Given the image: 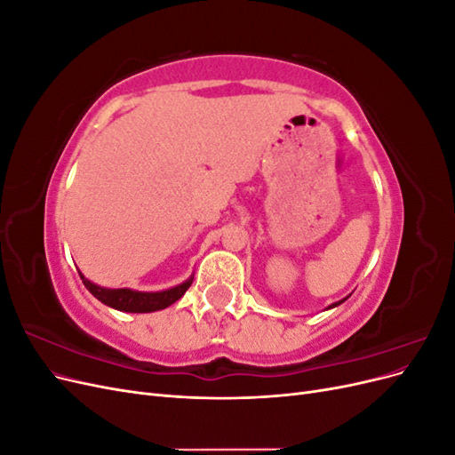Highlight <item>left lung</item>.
Listing matches in <instances>:
<instances>
[{
    "instance_id": "1",
    "label": "left lung",
    "mask_w": 455,
    "mask_h": 455,
    "mask_svg": "<svg viewBox=\"0 0 455 455\" xmlns=\"http://www.w3.org/2000/svg\"><path fill=\"white\" fill-rule=\"evenodd\" d=\"M341 301H346V299H341ZM341 301H338V304H332V306H330V307H336V306H339V304H341Z\"/></svg>"
}]
</instances>
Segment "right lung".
<instances>
[{"label": "right lung", "instance_id": "right-lung-1", "mask_svg": "<svg viewBox=\"0 0 455 455\" xmlns=\"http://www.w3.org/2000/svg\"><path fill=\"white\" fill-rule=\"evenodd\" d=\"M79 277L87 286V291L96 299H100L102 304L109 307L127 311V313H151V311L169 307L186 294V291L191 286V281H194V279H188L186 283L178 284L171 288V291H164V292H136V291H129V288H102L99 284L87 281L81 273Z\"/></svg>", "mask_w": 455, "mask_h": 455}]
</instances>
